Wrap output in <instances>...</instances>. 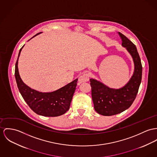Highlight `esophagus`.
I'll list each match as a JSON object with an SVG mask.
<instances>
[{
	"mask_svg": "<svg viewBox=\"0 0 157 157\" xmlns=\"http://www.w3.org/2000/svg\"><path fill=\"white\" fill-rule=\"evenodd\" d=\"M89 79H90V73H84L82 75H81V76L79 77L78 79V82L79 84H81L82 82H87L89 81Z\"/></svg>",
	"mask_w": 157,
	"mask_h": 157,
	"instance_id": "34e87169",
	"label": "esophagus"
}]
</instances>
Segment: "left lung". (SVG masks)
Here are the masks:
<instances>
[{"label":"left lung","instance_id":"left-lung-1","mask_svg":"<svg viewBox=\"0 0 157 157\" xmlns=\"http://www.w3.org/2000/svg\"><path fill=\"white\" fill-rule=\"evenodd\" d=\"M122 46L130 54L134 71L129 81L119 89L110 88L94 79H90L91 95L94 109L101 115L111 116L129 108L135 100L142 81V66L136 45L120 32Z\"/></svg>","mask_w":157,"mask_h":157}]
</instances>
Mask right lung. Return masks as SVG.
<instances>
[{"label": "right lung", "instance_id": "add662e5", "mask_svg": "<svg viewBox=\"0 0 157 157\" xmlns=\"http://www.w3.org/2000/svg\"><path fill=\"white\" fill-rule=\"evenodd\" d=\"M23 47L20 50L15 64V76L17 86L24 101L33 112L39 115L53 117L65 113L70 108L78 79L51 93H42L32 89L23 82L18 72V61Z\"/></svg>", "mask_w": 157, "mask_h": 157}]
</instances>
